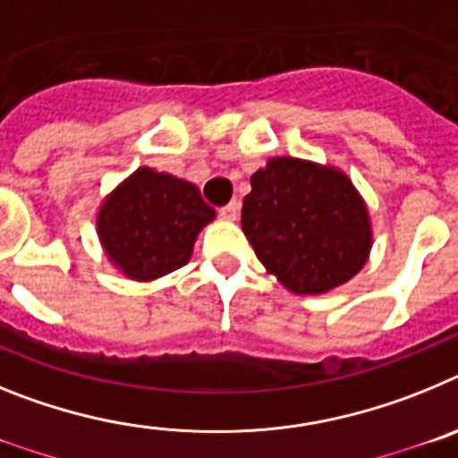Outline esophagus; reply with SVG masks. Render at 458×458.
<instances>
[{"label": "esophagus", "mask_w": 458, "mask_h": 458, "mask_svg": "<svg viewBox=\"0 0 458 458\" xmlns=\"http://www.w3.org/2000/svg\"><path fill=\"white\" fill-rule=\"evenodd\" d=\"M238 210H241V201H229L226 206H222L220 208V216L225 217V220H236L238 217Z\"/></svg>", "instance_id": "esophagus-1"}]
</instances>
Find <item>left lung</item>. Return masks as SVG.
<instances>
[{"label":"left lung","instance_id":"left-lung-1","mask_svg":"<svg viewBox=\"0 0 458 458\" xmlns=\"http://www.w3.org/2000/svg\"><path fill=\"white\" fill-rule=\"evenodd\" d=\"M241 225L259 261L293 293H327L369 259L365 199L349 176L330 165L268 160L252 174Z\"/></svg>","mask_w":458,"mask_h":458}]
</instances>
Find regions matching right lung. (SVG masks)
Segmentation results:
<instances>
[{
    "label": "right lung",
    "mask_w": 458,
    "mask_h": 458,
    "mask_svg": "<svg viewBox=\"0 0 458 458\" xmlns=\"http://www.w3.org/2000/svg\"><path fill=\"white\" fill-rule=\"evenodd\" d=\"M213 217L197 185L140 167L103 201L96 229L125 277L151 282L188 264L197 233Z\"/></svg>",
    "instance_id": "1"
}]
</instances>
